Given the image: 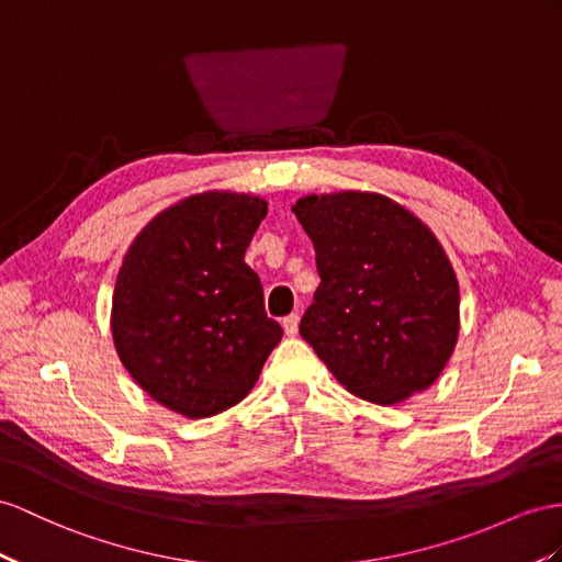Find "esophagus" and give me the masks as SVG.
Returning <instances> with one entry per match:
<instances>
[{"instance_id": "1", "label": "esophagus", "mask_w": 562, "mask_h": 562, "mask_svg": "<svg viewBox=\"0 0 562 562\" xmlns=\"http://www.w3.org/2000/svg\"><path fill=\"white\" fill-rule=\"evenodd\" d=\"M282 327H284V333H286V335L294 337V335L299 333V315H296V313L286 315V318L282 321Z\"/></svg>"}]
</instances>
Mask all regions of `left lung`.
Wrapping results in <instances>:
<instances>
[{"instance_id": "obj_1", "label": "left lung", "mask_w": 562, "mask_h": 562, "mask_svg": "<svg viewBox=\"0 0 562 562\" xmlns=\"http://www.w3.org/2000/svg\"><path fill=\"white\" fill-rule=\"evenodd\" d=\"M292 211L321 276L301 337L372 404L425 392L449 363L460 327L458 280L439 239L375 192L311 194Z\"/></svg>"}]
</instances>
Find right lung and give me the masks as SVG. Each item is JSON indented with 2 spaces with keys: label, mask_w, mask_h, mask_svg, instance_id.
Returning a JSON list of instances; mask_svg holds the SVG:
<instances>
[{
  "label": "right lung",
  "mask_w": 562,
  "mask_h": 562,
  "mask_svg": "<svg viewBox=\"0 0 562 562\" xmlns=\"http://www.w3.org/2000/svg\"><path fill=\"white\" fill-rule=\"evenodd\" d=\"M266 213L261 196L192 194L158 213L123 258L113 344L142 390L184 418L239 404L282 339L244 263Z\"/></svg>",
  "instance_id": "add662e5"
}]
</instances>
